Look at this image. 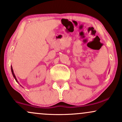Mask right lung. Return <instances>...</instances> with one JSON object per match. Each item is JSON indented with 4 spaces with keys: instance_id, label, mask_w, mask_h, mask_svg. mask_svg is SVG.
I'll list each match as a JSON object with an SVG mask.
<instances>
[{
    "instance_id": "right-lung-1",
    "label": "right lung",
    "mask_w": 122,
    "mask_h": 122,
    "mask_svg": "<svg viewBox=\"0 0 122 122\" xmlns=\"http://www.w3.org/2000/svg\"><path fill=\"white\" fill-rule=\"evenodd\" d=\"M11 72H12V75H13L14 77V78H15V80H16V81H17V80H16V77H15V75H14V72H13V69H12V66H11Z\"/></svg>"
}]
</instances>
